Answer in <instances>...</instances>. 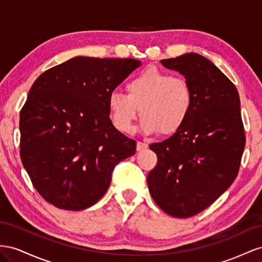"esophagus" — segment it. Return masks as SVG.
Here are the masks:
<instances>
[{"instance_id":"obj_1","label":"esophagus","mask_w":262,"mask_h":262,"mask_svg":"<svg viewBox=\"0 0 262 262\" xmlns=\"http://www.w3.org/2000/svg\"><path fill=\"white\" fill-rule=\"evenodd\" d=\"M147 148H148V144L141 143V141H137V146H136L137 151H143V150H145V149H147Z\"/></svg>"}]
</instances>
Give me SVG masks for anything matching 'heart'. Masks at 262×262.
<instances>
[{
  "mask_svg": "<svg viewBox=\"0 0 262 262\" xmlns=\"http://www.w3.org/2000/svg\"><path fill=\"white\" fill-rule=\"evenodd\" d=\"M126 92L108 95L111 121L122 133H130L139 113L140 128L146 134L160 132L172 136L188 122L193 107V93L186 79L157 68H148L126 83Z\"/></svg>",
  "mask_w": 262,
  "mask_h": 262,
  "instance_id": "obj_1",
  "label": "heart"
}]
</instances>
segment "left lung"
Wrapping results in <instances>:
<instances>
[{"label": "left lung", "mask_w": 262, "mask_h": 262, "mask_svg": "<svg viewBox=\"0 0 262 262\" xmlns=\"http://www.w3.org/2000/svg\"><path fill=\"white\" fill-rule=\"evenodd\" d=\"M161 63L189 82L193 107L180 132L149 146L158 162L147 183L164 213L186 219L214 203L238 174L246 143L241 100L233 82L203 56L191 52Z\"/></svg>", "instance_id": "obj_1"}]
</instances>
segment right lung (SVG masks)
Returning <instances> with one entry per match:
<instances>
[{"mask_svg": "<svg viewBox=\"0 0 262 262\" xmlns=\"http://www.w3.org/2000/svg\"><path fill=\"white\" fill-rule=\"evenodd\" d=\"M141 64L136 59L74 57L41 73L19 114L20 159L40 195L82 211L107 191L136 141L110 119L108 95Z\"/></svg>", "mask_w": 262, "mask_h": 262, "instance_id": "obj_1", "label": "right lung"}]
</instances>
